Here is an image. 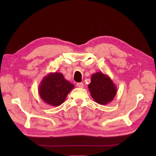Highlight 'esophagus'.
Here are the masks:
<instances>
[{
  "label": "esophagus",
  "instance_id": "esophagus-1",
  "mask_svg": "<svg viewBox=\"0 0 156 156\" xmlns=\"http://www.w3.org/2000/svg\"><path fill=\"white\" fill-rule=\"evenodd\" d=\"M77 87H78V88H83L84 87V84H83V83H77Z\"/></svg>",
  "mask_w": 156,
  "mask_h": 156
}]
</instances>
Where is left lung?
Returning a JSON list of instances; mask_svg holds the SVG:
<instances>
[{
	"instance_id": "1",
	"label": "left lung",
	"mask_w": 156,
	"mask_h": 156,
	"mask_svg": "<svg viewBox=\"0 0 156 156\" xmlns=\"http://www.w3.org/2000/svg\"><path fill=\"white\" fill-rule=\"evenodd\" d=\"M88 87L94 100L100 105L111 103L117 92V88L112 79L100 72L92 74Z\"/></svg>"
}]
</instances>
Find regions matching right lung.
Masks as SVG:
<instances>
[{"mask_svg": "<svg viewBox=\"0 0 156 156\" xmlns=\"http://www.w3.org/2000/svg\"><path fill=\"white\" fill-rule=\"evenodd\" d=\"M75 87L61 73H49L41 81L38 93L45 103L58 107L63 103L69 92Z\"/></svg>", "mask_w": 156, "mask_h": 156, "instance_id": "add662e5", "label": "right lung"}]
</instances>
